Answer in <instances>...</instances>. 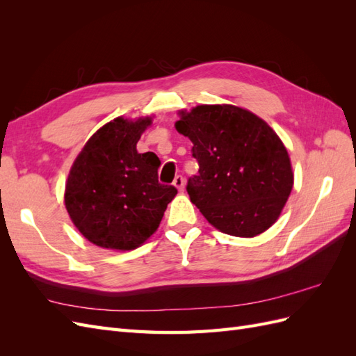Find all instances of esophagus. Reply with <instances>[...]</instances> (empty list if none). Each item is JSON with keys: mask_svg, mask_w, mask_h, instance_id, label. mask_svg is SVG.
Wrapping results in <instances>:
<instances>
[{"mask_svg": "<svg viewBox=\"0 0 356 356\" xmlns=\"http://www.w3.org/2000/svg\"><path fill=\"white\" fill-rule=\"evenodd\" d=\"M174 186H175L179 191H182V190H184V186H186V179L182 178L181 175H177L175 179H174Z\"/></svg>", "mask_w": 356, "mask_h": 356, "instance_id": "obj_1", "label": "esophagus"}]
</instances>
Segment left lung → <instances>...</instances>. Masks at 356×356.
<instances>
[{
    "instance_id": "obj_1",
    "label": "left lung",
    "mask_w": 356,
    "mask_h": 356,
    "mask_svg": "<svg viewBox=\"0 0 356 356\" xmlns=\"http://www.w3.org/2000/svg\"><path fill=\"white\" fill-rule=\"evenodd\" d=\"M177 131L193 143L199 174L187 191L215 229L239 238L266 232L294 184L285 145L260 117L234 105L181 111Z\"/></svg>"
}]
</instances>
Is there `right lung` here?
Masks as SVG:
<instances>
[{
    "instance_id": "right-lung-1",
    "label": "right lung",
    "mask_w": 356,
    "mask_h": 356,
    "mask_svg": "<svg viewBox=\"0 0 356 356\" xmlns=\"http://www.w3.org/2000/svg\"><path fill=\"white\" fill-rule=\"evenodd\" d=\"M152 118L117 117L102 126L75 159L65 207L75 227L106 250L131 251L152 236L178 190L159 182V157L136 143Z\"/></svg>"
}]
</instances>
